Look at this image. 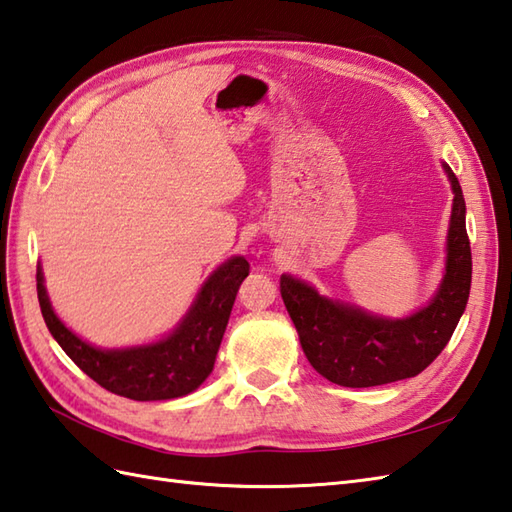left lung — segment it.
<instances>
[{
    "label": "left lung",
    "instance_id": "left-lung-1",
    "mask_svg": "<svg viewBox=\"0 0 512 512\" xmlns=\"http://www.w3.org/2000/svg\"><path fill=\"white\" fill-rule=\"evenodd\" d=\"M453 188L447 238V274L429 306L405 320L372 317L322 295L291 276H280V293L311 366L344 388H372L416 377L447 346L471 291V243L458 177L445 166Z\"/></svg>",
    "mask_w": 512,
    "mask_h": 512
}]
</instances>
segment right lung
I'll return each mask as SVG.
<instances>
[{
	"label": "right lung",
	"mask_w": 512,
	"mask_h": 512,
	"mask_svg": "<svg viewBox=\"0 0 512 512\" xmlns=\"http://www.w3.org/2000/svg\"><path fill=\"white\" fill-rule=\"evenodd\" d=\"M247 274L245 258L227 260L203 285L195 306L173 335L160 344L127 350H100L67 331L52 311L41 267H37V295L52 337L89 379L133 401H166L190 394L208 379L238 287Z\"/></svg>",
	"instance_id": "1"
}]
</instances>
